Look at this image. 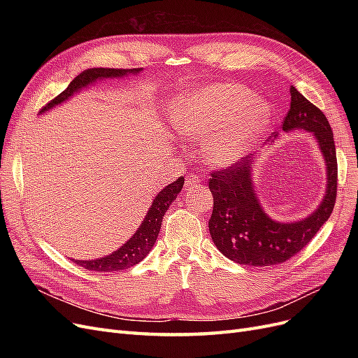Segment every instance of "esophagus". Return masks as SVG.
<instances>
[{
	"label": "esophagus",
	"mask_w": 358,
	"mask_h": 358,
	"mask_svg": "<svg viewBox=\"0 0 358 358\" xmlns=\"http://www.w3.org/2000/svg\"><path fill=\"white\" fill-rule=\"evenodd\" d=\"M200 183H201V179H200L197 175H188L187 179H185V187H187L188 189L200 187Z\"/></svg>",
	"instance_id": "1"
}]
</instances>
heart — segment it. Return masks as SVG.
Instances as JSON below:
<instances>
[{
  "instance_id": "obj_1",
  "label": "heart",
  "mask_w": 358,
  "mask_h": 358,
  "mask_svg": "<svg viewBox=\"0 0 358 358\" xmlns=\"http://www.w3.org/2000/svg\"><path fill=\"white\" fill-rule=\"evenodd\" d=\"M272 107L239 83L188 90L171 107V124L185 138L208 140L204 157L229 167L245 157L268 128Z\"/></svg>"
}]
</instances>
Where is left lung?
I'll return each mask as SVG.
<instances>
[{
    "mask_svg": "<svg viewBox=\"0 0 358 358\" xmlns=\"http://www.w3.org/2000/svg\"><path fill=\"white\" fill-rule=\"evenodd\" d=\"M289 95V112L284 119L282 131L291 133L300 129L315 138L326 166V191L317 209L306 218L280 222L266 213L257 194L255 157L248 155L249 159L246 161L239 159L230 169L215 171L209 182L213 196L209 231L220 252L239 264L264 267L287 262L313 239L334 208L338 161L331 127L326 115L292 85Z\"/></svg>",
    "mask_w": 358,
    "mask_h": 358,
    "instance_id": "left-lung-1",
    "label": "left lung"
}]
</instances>
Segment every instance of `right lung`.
Listing matches in <instances>:
<instances>
[{
	"mask_svg": "<svg viewBox=\"0 0 358 358\" xmlns=\"http://www.w3.org/2000/svg\"><path fill=\"white\" fill-rule=\"evenodd\" d=\"M143 69H131V70H119V69H91L86 70L82 74H79L69 86L66 91H62L57 99H53L46 107H43L40 110L41 113H46L52 110L53 107H57L62 103L69 101L71 96L79 94L80 91L90 88L91 85L109 80V79H124L128 76H138ZM183 176L176 179L166 188H162L150 204L149 210L146 212V216L143 218L142 224L138 225L136 233L129 237V239L121 246L117 248L109 255H104L100 258L94 259H74L76 264L80 267H85L92 272H116V270H124L131 266H136L137 263L149 254L150 249L154 248L155 241L158 237L162 216H164L166 210L170 208V204L176 200L178 194L182 191L183 187Z\"/></svg>",
	"mask_w": 358,
	"mask_h": 358,
	"instance_id": "obj_1",
	"label": "right lung"
}]
</instances>
